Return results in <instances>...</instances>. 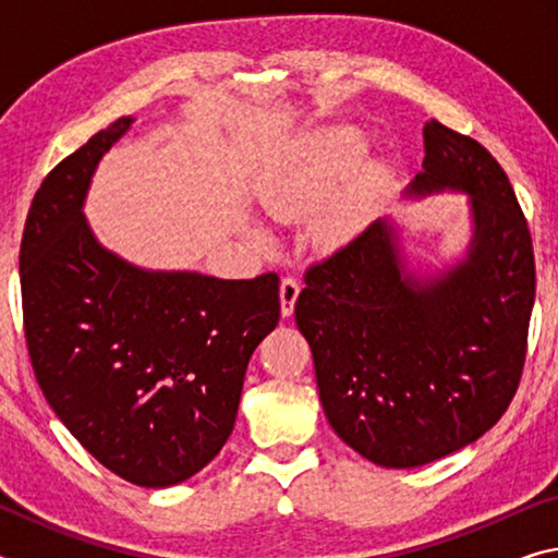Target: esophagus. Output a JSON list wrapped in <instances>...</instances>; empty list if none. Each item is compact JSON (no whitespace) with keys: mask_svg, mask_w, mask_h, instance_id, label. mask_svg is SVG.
<instances>
[{"mask_svg":"<svg viewBox=\"0 0 558 558\" xmlns=\"http://www.w3.org/2000/svg\"><path fill=\"white\" fill-rule=\"evenodd\" d=\"M298 295H300V280L295 276L282 278L280 280V313H282V317L292 315Z\"/></svg>","mask_w":558,"mask_h":558,"instance_id":"esophagus-1","label":"esophagus"}]
</instances>
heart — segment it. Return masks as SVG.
I'll return each mask as SVG.
<instances>
[{
  "label": "heart",
  "instance_id": "b5f03b06",
  "mask_svg": "<svg viewBox=\"0 0 558 558\" xmlns=\"http://www.w3.org/2000/svg\"><path fill=\"white\" fill-rule=\"evenodd\" d=\"M364 153L362 137L354 130L335 128L313 135L298 147L266 192V206L276 216H295L313 209L342 182ZM364 184H354L339 196L329 214V231L344 233L364 209Z\"/></svg>",
  "mask_w": 558,
  "mask_h": 558
}]
</instances>
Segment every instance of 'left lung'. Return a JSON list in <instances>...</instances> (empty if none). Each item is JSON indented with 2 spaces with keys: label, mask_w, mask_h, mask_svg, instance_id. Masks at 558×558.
Here are the masks:
<instances>
[{
  "label": "left lung",
  "mask_w": 558,
  "mask_h": 558,
  "mask_svg": "<svg viewBox=\"0 0 558 558\" xmlns=\"http://www.w3.org/2000/svg\"><path fill=\"white\" fill-rule=\"evenodd\" d=\"M423 149L409 192L470 194L468 258L440 278H413L396 229L379 219L313 263L295 302L329 426L384 468L446 458L502 418L536 290L532 233L497 159L438 120L423 128Z\"/></svg>",
  "instance_id": "obj_1"
}]
</instances>
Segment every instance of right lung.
Here are the masks:
<instances>
[{
  "label": "right lung",
  "mask_w": 558,
  "mask_h": 558,
  "mask_svg": "<svg viewBox=\"0 0 558 558\" xmlns=\"http://www.w3.org/2000/svg\"><path fill=\"white\" fill-rule=\"evenodd\" d=\"M130 122L96 132L34 196L19 248L24 335L75 440L128 483L169 487L229 440L245 366L280 319V278L153 272L102 248L81 209Z\"/></svg>",
  "instance_id": "1"
}]
</instances>
